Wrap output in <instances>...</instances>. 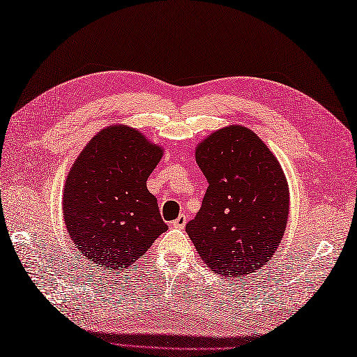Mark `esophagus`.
<instances>
[{
    "instance_id": "34e87169",
    "label": "esophagus",
    "mask_w": 357,
    "mask_h": 357,
    "mask_svg": "<svg viewBox=\"0 0 357 357\" xmlns=\"http://www.w3.org/2000/svg\"><path fill=\"white\" fill-rule=\"evenodd\" d=\"M187 224V218L184 215H179L174 221L172 222V227H174V229H184Z\"/></svg>"
}]
</instances>
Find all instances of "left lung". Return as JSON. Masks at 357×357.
<instances>
[{
  "label": "left lung",
  "mask_w": 357,
  "mask_h": 357,
  "mask_svg": "<svg viewBox=\"0 0 357 357\" xmlns=\"http://www.w3.org/2000/svg\"><path fill=\"white\" fill-rule=\"evenodd\" d=\"M208 187L185 225L201 259L215 273L242 279L276 252L288 219V185L280 164L256 133L230 126L196 149Z\"/></svg>",
  "instance_id": "obj_1"
}]
</instances>
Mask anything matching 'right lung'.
Returning <instances> with one entry per match:
<instances>
[{
	"label": "right lung",
	"mask_w": 357,
	"mask_h": 357,
	"mask_svg": "<svg viewBox=\"0 0 357 357\" xmlns=\"http://www.w3.org/2000/svg\"><path fill=\"white\" fill-rule=\"evenodd\" d=\"M162 156L135 128L107 127L81 151L64 185L67 233L96 267L127 268L167 230L147 178Z\"/></svg>",
	"instance_id": "1"
}]
</instances>
